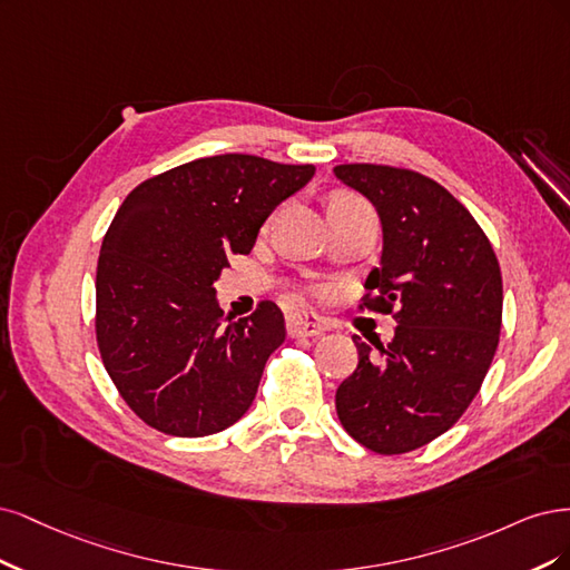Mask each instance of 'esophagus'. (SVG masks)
<instances>
[{"label": "esophagus", "mask_w": 570, "mask_h": 570, "mask_svg": "<svg viewBox=\"0 0 570 570\" xmlns=\"http://www.w3.org/2000/svg\"><path fill=\"white\" fill-rule=\"evenodd\" d=\"M286 332L291 338L320 336L326 332V322L320 315H315V312L298 309V312H291L286 317Z\"/></svg>", "instance_id": "esophagus-1"}]
</instances>
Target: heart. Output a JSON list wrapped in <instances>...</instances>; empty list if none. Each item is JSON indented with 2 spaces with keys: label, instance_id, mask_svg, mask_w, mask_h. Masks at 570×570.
<instances>
[{
  "label": "heart",
  "instance_id": "heart-1",
  "mask_svg": "<svg viewBox=\"0 0 570 570\" xmlns=\"http://www.w3.org/2000/svg\"><path fill=\"white\" fill-rule=\"evenodd\" d=\"M360 206H366V204L357 194L347 189H336L326 196V213H341V210H351Z\"/></svg>",
  "mask_w": 570,
  "mask_h": 570
}]
</instances>
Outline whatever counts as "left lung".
Listing matches in <instances>:
<instances>
[{
	"label": "left lung",
	"instance_id": "8db88e82",
	"mask_svg": "<svg viewBox=\"0 0 570 570\" xmlns=\"http://www.w3.org/2000/svg\"><path fill=\"white\" fill-rule=\"evenodd\" d=\"M334 173L372 200L383 227L357 307L397 322L385 345L353 336L357 366L336 412L366 450L402 454L452 429L481 391L500 343L502 272L481 225L435 179L374 163Z\"/></svg>",
	"mask_w": 570,
	"mask_h": 570
}]
</instances>
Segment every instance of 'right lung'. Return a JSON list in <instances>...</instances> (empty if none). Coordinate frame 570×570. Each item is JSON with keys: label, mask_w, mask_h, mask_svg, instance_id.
I'll return each instance as SVG.
<instances>
[{"label": "right lung", "mask_w": 570, "mask_h": 570, "mask_svg": "<svg viewBox=\"0 0 570 570\" xmlns=\"http://www.w3.org/2000/svg\"><path fill=\"white\" fill-rule=\"evenodd\" d=\"M315 165L248 154L198 158L135 187L97 265V345L120 397L144 424L200 438L229 429L258 393L286 338L282 309L261 301L225 320L215 279Z\"/></svg>", "instance_id": "right-lung-1"}]
</instances>
